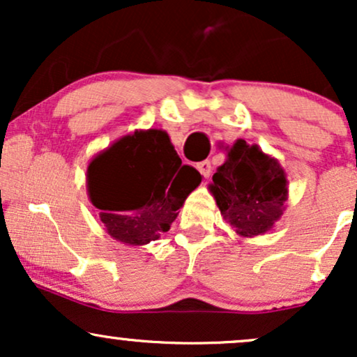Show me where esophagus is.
Returning <instances> with one entry per match:
<instances>
[{
    "label": "esophagus",
    "mask_w": 357,
    "mask_h": 357,
    "mask_svg": "<svg viewBox=\"0 0 357 357\" xmlns=\"http://www.w3.org/2000/svg\"><path fill=\"white\" fill-rule=\"evenodd\" d=\"M196 167H198V171L204 176V178H210V174H211L210 161H199L198 165H196Z\"/></svg>",
    "instance_id": "obj_1"
}]
</instances>
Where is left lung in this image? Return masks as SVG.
<instances>
[{"mask_svg":"<svg viewBox=\"0 0 357 357\" xmlns=\"http://www.w3.org/2000/svg\"><path fill=\"white\" fill-rule=\"evenodd\" d=\"M227 159L208 190L221 216L233 231L253 238L272 230L285 211L289 199L287 173L278 159L265 154L257 144L236 139L227 146Z\"/></svg>","mask_w":357,"mask_h":357,"instance_id":"1","label":"left lung"}]
</instances>
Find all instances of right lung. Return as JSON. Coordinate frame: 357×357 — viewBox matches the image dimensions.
Masks as SVG:
<instances>
[{
    "instance_id": "obj_1",
    "label": "right lung",
    "mask_w": 357,
    "mask_h": 357,
    "mask_svg": "<svg viewBox=\"0 0 357 357\" xmlns=\"http://www.w3.org/2000/svg\"><path fill=\"white\" fill-rule=\"evenodd\" d=\"M202 174L183 165L162 129H136L92 158L89 199L114 240L142 247L171 228Z\"/></svg>"
}]
</instances>
